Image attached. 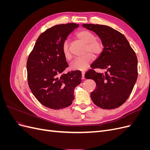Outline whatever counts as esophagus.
Listing matches in <instances>:
<instances>
[{"label":"esophagus","instance_id":"obj_1","mask_svg":"<svg viewBox=\"0 0 150 150\" xmlns=\"http://www.w3.org/2000/svg\"><path fill=\"white\" fill-rule=\"evenodd\" d=\"M84 75H85V72H82V77H83V79H84V78H85Z\"/></svg>","mask_w":150,"mask_h":150}]
</instances>
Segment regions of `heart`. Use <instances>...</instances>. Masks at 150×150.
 Instances as JSON below:
<instances>
[{"mask_svg": "<svg viewBox=\"0 0 150 150\" xmlns=\"http://www.w3.org/2000/svg\"><path fill=\"white\" fill-rule=\"evenodd\" d=\"M76 35L81 41L86 44L84 52L87 54L82 57L76 58L71 64L70 67L72 70L84 71L89 66L94 59V56L92 54L93 53L95 56L101 54L103 51L104 45L101 40L96 38L95 34L89 30H79L76 33ZM62 51L66 59L70 61L72 57V55L69 43L67 40L64 41L62 44ZM91 53H93L91 54Z\"/></svg>", "mask_w": 150, "mask_h": 150, "instance_id": "obj_1", "label": "heart"}]
</instances>
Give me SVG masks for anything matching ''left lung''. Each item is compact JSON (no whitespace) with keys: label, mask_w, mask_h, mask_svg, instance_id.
Masks as SVG:
<instances>
[{"label":"left lung","mask_w":150,"mask_h":150,"mask_svg":"<svg viewBox=\"0 0 150 150\" xmlns=\"http://www.w3.org/2000/svg\"><path fill=\"white\" fill-rule=\"evenodd\" d=\"M83 26L94 32L104 45L103 52L91 66L106 71L98 73L90 69L85 74L86 79H93L96 84L91 98L101 108H118L128 99L137 82V55L125 36L119 31L104 25L84 24Z\"/></svg>","instance_id":"left-lung-1"}]
</instances>
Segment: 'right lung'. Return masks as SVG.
Instances as JSON below:
<instances>
[{
    "instance_id": "1",
    "label": "right lung",
    "mask_w": 150,
    "mask_h": 150,
    "mask_svg": "<svg viewBox=\"0 0 150 150\" xmlns=\"http://www.w3.org/2000/svg\"><path fill=\"white\" fill-rule=\"evenodd\" d=\"M79 24H59L39 35L27 62L28 84L35 98L53 110L69 106L74 90L81 82L80 71L63 73L69 67L63 55L62 44Z\"/></svg>"
}]
</instances>
